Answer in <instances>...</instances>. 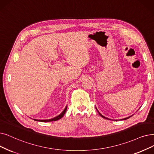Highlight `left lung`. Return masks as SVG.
I'll return each mask as SVG.
<instances>
[{
  "label": "left lung",
  "mask_w": 154,
  "mask_h": 154,
  "mask_svg": "<svg viewBox=\"0 0 154 154\" xmlns=\"http://www.w3.org/2000/svg\"><path fill=\"white\" fill-rule=\"evenodd\" d=\"M98 112H99V111H98ZM99 115L100 116H101V117H103V118H105V119H108V118H106V117H104V116H103L101 114V113H100V112H99ZM131 116H130V117H128V118H124V119H122V120H124V119H128L129 118H130Z\"/></svg>",
  "instance_id": "obj_1"
}]
</instances>
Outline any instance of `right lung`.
<instances>
[{
	"label": "right lung",
	"mask_w": 154,
	"mask_h": 154,
	"mask_svg": "<svg viewBox=\"0 0 154 154\" xmlns=\"http://www.w3.org/2000/svg\"><path fill=\"white\" fill-rule=\"evenodd\" d=\"M66 108H67V106L65 107V109L63 111V112L61 113V114H60L58 116L55 117L54 118H52V119H35V121H38V122H55V121H57V120L61 119L63 115H65V113L66 111Z\"/></svg>",
	"instance_id": "1"
}]
</instances>
